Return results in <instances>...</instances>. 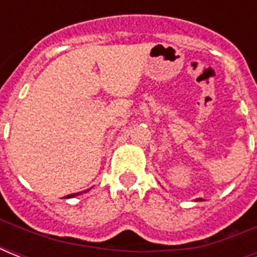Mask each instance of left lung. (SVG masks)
I'll return each mask as SVG.
<instances>
[{"label":"left lung","instance_id":"left-lung-1","mask_svg":"<svg viewBox=\"0 0 257 257\" xmlns=\"http://www.w3.org/2000/svg\"><path fill=\"white\" fill-rule=\"evenodd\" d=\"M197 201H201V199H197Z\"/></svg>","mask_w":257,"mask_h":257}]
</instances>
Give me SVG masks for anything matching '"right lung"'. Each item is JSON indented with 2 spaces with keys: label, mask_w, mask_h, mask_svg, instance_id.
<instances>
[{
  "label": "right lung",
  "mask_w": 257,
  "mask_h": 257,
  "mask_svg": "<svg viewBox=\"0 0 257 257\" xmlns=\"http://www.w3.org/2000/svg\"><path fill=\"white\" fill-rule=\"evenodd\" d=\"M84 192H88V191H84ZM81 195V193H73V195H68L66 196V199H69V197H74V196H78Z\"/></svg>",
  "instance_id": "obj_1"
}]
</instances>
